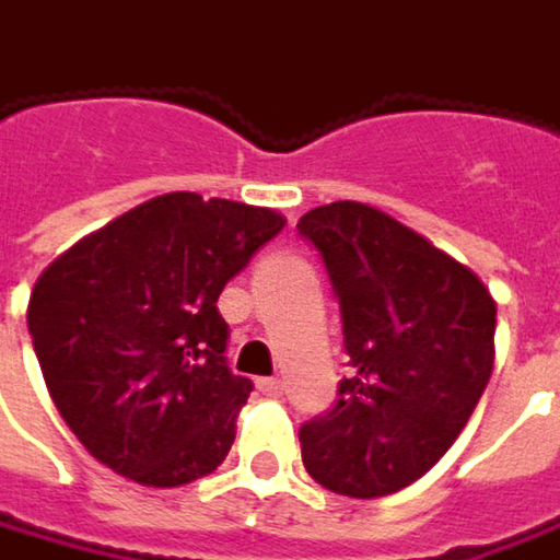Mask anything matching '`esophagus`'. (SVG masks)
I'll return each instance as SVG.
<instances>
[{"label":"esophagus","instance_id":"obj_1","mask_svg":"<svg viewBox=\"0 0 560 560\" xmlns=\"http://www.w3.org/2000/svg\"><path fill=\"white\" fill-rule=\"evenodd\" d=\"M256 388H259L262 395H269V398H279L281 392H284L281 378H259V382H256Z\"/></svg>","mask_w":560,"mask_h":560}]
</instances>
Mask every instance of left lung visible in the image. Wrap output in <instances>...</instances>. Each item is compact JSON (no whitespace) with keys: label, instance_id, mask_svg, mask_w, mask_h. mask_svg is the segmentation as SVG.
<instances>
[{"label":"left lung","instance_id":"1","mask_svg":"<svg viewBox=\"0 0 560 560\" xmlns=\"http://www.w3.org/2000/svg\"><path fill=\"white\" fill-rule=\"evenodd\" d=\"M298 232L326 266L353 376L301 425L306 474L351 499L410 486L454 445L495 363V301L464 262L388 212L310 209Z\"/></svg>","mask_w":560,"mask_h":560}]
</instances>
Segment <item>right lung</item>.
I'll use <instances>...</instances> for the list:
<instances>
[{
	"label": "right lung",
	"instance_id": "add662e5",
	"mask_svg": "<svg viewBox=\"0 0 560 560\" xmlns=\"http://www.w3.org/2000/svg\"><path fill=\"white\" fill-rule=\"evenodd\" d=\"M284 229L276 209L162 194L49 262L27 304L46 388L100 464L175 489L212 474L254 382L219 294Z\"/></svg>",
	"mask_w": 560,
	"mask_h": 560
}]
</instances>
